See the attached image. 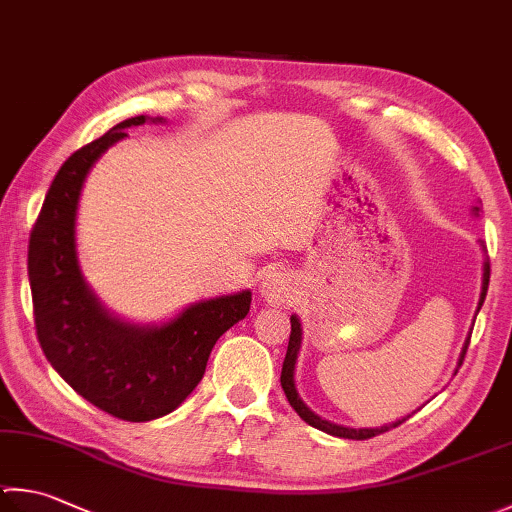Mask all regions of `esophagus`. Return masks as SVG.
<instances>
[{"mask_svg": "<svg viewBox=\"0 0 512 512\" xmlns=\"http://www.w3.org/2000/svg\"><path fill=\"white\" fill-rule=\"evenodd\" d=\"M258 292L269 305H285L292 301L294 283L285 272H267L260 281Z\"/></svg>", "mask_w": 512, "mask_h": 512, "instance_id": "esophagus-1", "label": "esophagus"}]
</instances>
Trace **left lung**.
Here are the masks:
<instances>
[{"mask_svg":"<svg viewBox=\"0 0 512 512\" xmlns=\"http://www.w3.org/2000/svg\"><path fill=\"white\" fill-rule=\"evenodd\" d=\"M472 214L479 216V207H477V205L472 207ZM479 247L486 252V245L481 243V240H479ZM488 281H490V263H488V256H486V258H484V278H481V294H479V303H477L475 316L479 314L481 305H484V298H486V292H488ZM289 323H292V334H289V345H287V354H285V361H283L281 385H283V390H285V397H287V401H289V406H292V408L296 410L298 417H301L305 423H310L312 428L323 430V432H327V435H332V437L356 439V441H359V439H370V437L381 435V432H388V430H392V428H397V426H401L403 421L412 417L414 412H412V414H406V417H401V419L392 421V423H383L381 428H347V426H339V423H332V421H327V419H323V417H318V414L312 412L310 408H307L305 401H303L301 397H298L296 381H294V370H296L298 352H301V343H303V327H301V321H298L296 314H292V318H289ZM472 325H475V323H472ZM468 345H470V334H468V339H466L464 347H461V354H459L455 374H457V370L461 368V363H464V356H466Z\"/></svg>","mask_w":512,"mask_h":512,"instance_id":"left-lung-1","label":"left lung"}]
</instances>
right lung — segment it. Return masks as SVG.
<instances>
[{"label":"right lung","mask_w":512,"mask_h":512,"mask_svg":"<svg viewBox=\"0 0 512 512\" xmlns=\"http://www.w3.org/2000/svg\"><path fill=\"white\" fill-rule=\"evenodd\" d=\"M162 118L136 115L64 162L51 182L28 243L37 339L48 363L95 408L122 421H151L176 410L196 390L209 354L231 325L243 321L252 292L191 303L160 325H138L111 314L77 258L75 225L84 180L124 129Z\"/></svg>","instance_id":"obj_1"}]
</instances>
